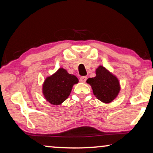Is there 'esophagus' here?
Returning a JSON list of instances; mask_svg holds the SVG:
<instances>
[{
  "label": "esophagus",
  "instance_id": "1",
  "mask_svg": "<svg viewBox=\"0 0 153 153\" xmlns=\"http://www.w3.org/2000/svg\"><path fill=\"white\" fill-rule=\"evenodd\" d=\"M87 76H82L80 77V78H79V81L81 82H85L86 80H87Z\"/></svg>",
  "mask_w": 153,
  "mask_h": 153
}]
</instances>
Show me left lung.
<instances>
[{
  "label": "left lung",
  "instance_id": "8db88e82",
  "mask_svg": "<svg viewBox=\"0 0 153 153\" xmlns=\"http://www.w3.org/2000/svg\"><path fill=\"white\" fill-rule=\"evenodd\" d=\"M96 74V77L89 78L87 82L91 86L94 94L98 100L105 103L111 102L120 91L119 79L102 66H98Z\"/></svg>",
  "mask_w": 153,
  "mask_h": 153
}]
</instances>
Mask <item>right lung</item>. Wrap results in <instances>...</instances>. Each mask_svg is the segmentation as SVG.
<instances>
[{"label": "right lung", "instance_id": "obj_1", "mask_svg": "<svg viewBox=\"0 0 153 153\" xmlns=\"http://www.w3.org/2000/svg\"><path fill=\"white\" fill-rule=\"evenodd\" d=\"M77 82L78 79L76 76L60 68L55 74L45 79L43 94L46 100L52 105H60L68 98L73 86Z\"/></svg>", "mask_w": 153, "mask_h": 153}]
</instances>
